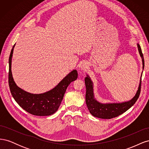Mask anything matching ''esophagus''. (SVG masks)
<instances>
[{
  "instance_id": "esophagus-1",
  "label": "esophagus",
  "mask_w": 149,
  "mask_h": 149,
  "mask_svg": "<svg viewBox=\"0 0 149 149\" xmlns=\"http://www.w3.org/2000/svg\"><path fill=\"white\" fill-rule=\"evenodd\" d=\"M88 63L87 62H83L80 66V70L81 71H86L88 69Z\"/></svg>"
}]
</instances>
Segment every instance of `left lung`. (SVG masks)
Segmentation results:
<instances>
[{
	"instance_id": "obj_1",
	"label": "left lung",
	"mask_w": 149,
	"mask_h": 149,
	"mask_svg": "<svg viewBox=\"0 0 149 149\" xmlns=\"http://www.w3.org/2000/svg\"><path fill=\"white\" fill-rule=\"evenodd\" d=\"M137 48L140 56H141L142 58V68L143 70V56L141 46H140L139 43H137ZM141 78L142 74L137 91L136 94H135V96L131 100L122 102L102 103L99 102L95 98V96H94V93L93 83L91 78L89 77V76L86 74V77L84 78L86 88V104L88 109L90 113L94 117H96V118L109 119L118 117L119 115L123 114L125 111H127L136 103L139 97L140 93H141Z\"/></svg>"
}]
</instances>
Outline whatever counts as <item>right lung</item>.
<instances>
[{"mask_svg":"<svg viewBox=\"0 0 149 149\" xmlns=\"http://www.w3.org/2000/svg\"><path fill=\"white\" fill-rule=\"evenodd\" d=\"M15 45V44L12 49L8 60V84L13 99L22 109L34 116H46L55 113L63 99L67 87L77 79V70L71 71L55 88L48 91L40 94L25 91L16 84L12 73V58Z\"/></svg>","mask_w":149,"mask_h":149,"instance_id":"add662e5","label":"right lung"}]
</instances>
